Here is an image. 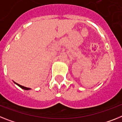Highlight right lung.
Returning a JSON list of instances; mask_svg holds the SVG:
<instances>
[{
    "label": "right lung",
    "instance_id": "1",
    "mask_svg": "<svg viewBox=\"0 0 122 122\" xmlns=\"http://www.w3.org/2000/svg\"><path fill=\"white\" fill-rule=\"evenodd\" d=\"M15 84H17V86H18L20 87H21V89H24V90H30V89H31L30 88H28V87H26L22 86H21V85H20V84H17V83H15Z\"/></svg>",
    "mask_w": 122,
    "mask_h": 122
}]
</instances>
